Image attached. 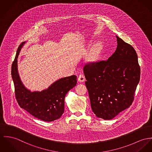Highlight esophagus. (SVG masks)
Instances as JSON below:
<instances>
[{"instance_id": "esophagus-1", "label": "esophagus", "mask_w": 152, "mask_h": 152, "mask_svg": "<svg viewBox=\"0 0 152 152\" xmlns=\"http://www.w3.org/2000/svg\"><path fill=\"white\" fill-rule=\"evenodd\" d=\"M78 81L80 82H83L85 81V77L83 75H80L78 77Z\"/></svg>"}]
</instances>
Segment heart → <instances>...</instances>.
Wrapping results in <instances>:
<instances>
[{"label":"heart","mask_w":152,"mask_h":152,"mask_svg":"<svg viewBox=\"0 0 152 152\" xmlns=\"http://www.w3.org/2000/svg\"><path fill=\"white\" fill-rule=\"evenodd\" d=\"M103 48V45L101 42L98 41L94 43L89 51L87 59L89 61L94 62L99 58Z\"/></svg>","instance_id":"1"}]
</instances>
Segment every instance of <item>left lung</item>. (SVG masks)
<instances>
[{"label": "left lung", "mask_w": 152, "mask_h": 152, "mask_svg": "<svg viewBox=\"0 0 152 152\" xmlns=\"http://www.w3.org/2000/svg\"><path fill=\"white\" fill-rule=\"evenodd\" d=\"M116 38V50L109 58L83 68L92 110L104 120L112 119L130 106L140 79L135 49Z\"/></svg>", "instance_id": "1"}]
</instances>
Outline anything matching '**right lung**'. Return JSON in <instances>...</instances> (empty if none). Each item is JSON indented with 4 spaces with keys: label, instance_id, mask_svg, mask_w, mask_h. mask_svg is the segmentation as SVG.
Listing matches in <instances>:
<instances>
[{
    "label": "right lung",
    "instance_id": "obj_1",
    "mask_svg": "<svg viewBox=\"0 0 152 152\" xmlns=\"http://www.w3.org/2000/svg\"><path fill=\"white\" fill-rule=\"evenodd\" d=\"M25 42L18 48L12 66V76L14 84L15 98L20 106L31 115L45 121L59 118L64 112L65 97L77 83L76 76L62 77L41 91L28 89L20 77L17 58Z\"/></svg>",
    "mask_w": 152,
    "mask_h": 152
}]
</instances>
